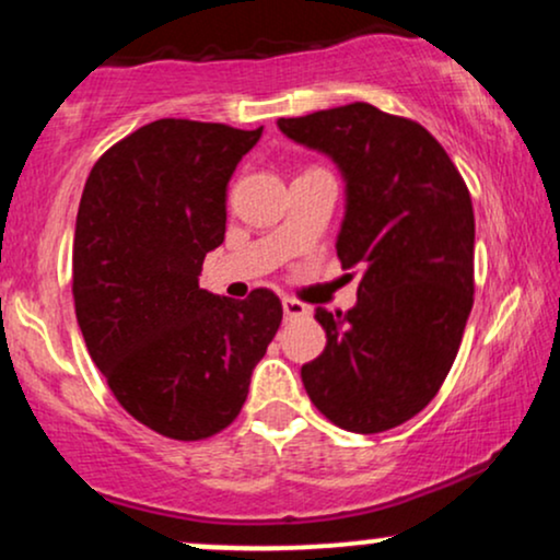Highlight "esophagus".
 Here are the masks:
<instances>
[{
  "mask_svg": "<svg viewBox=\"0 0 560 560\" xmlns=\"http://www.w3.org/2000/svg\"><path fill=\"white\" fill-rule=\"evenodd\" d=\"M281 307H284V316L287 318H300V316H307V313H311V307H307L305 302L292 300V298H284V302H281Z\"/></svg>",
  "mask_w": 560,
  "mask_h": 560,
  "instance_id": "esophagus-1",
  "label": "esophagus"
}]
</instances>
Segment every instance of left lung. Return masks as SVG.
<instances>
[{
    "label": "left lung",
    "mask_w": 560,
    "mask_h": 560,
    "mask_svg": "<svg viewBox=\"0 0 560 560\" xmlns=\"http://www.w3.org/2000/svg\"><path fill=\"white\" fill-rule=\"evenodd\" d=\"M279 128L342 171L337 255L363 271L355 307L316 311L326 347L302 384L339 429L387 432L432 402L458 355L474 305L471 195L427 128L369 102Z\"/></svg>",
    "instance_id": "1"
}]
</instances>
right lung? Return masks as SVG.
<instances>
[{
	"label": "right lung",
	"instance_id": "obj_1",
	"mask_svg": "<svg viewBox=\"0 0 560 560\" xmlns=\"http://www.w3.org/2000/svg\"><path fill=\"white\" fill-rule=\"evenodd\" d=\"M262 126L163 118L94 163L73 240V300L89 355L133 419L195 442L240 416L281 324L271 289H199L226 234V186Z\"/></svg>",
	"mask_w": 560,
	"mask_h": 560
}]
</instances>
